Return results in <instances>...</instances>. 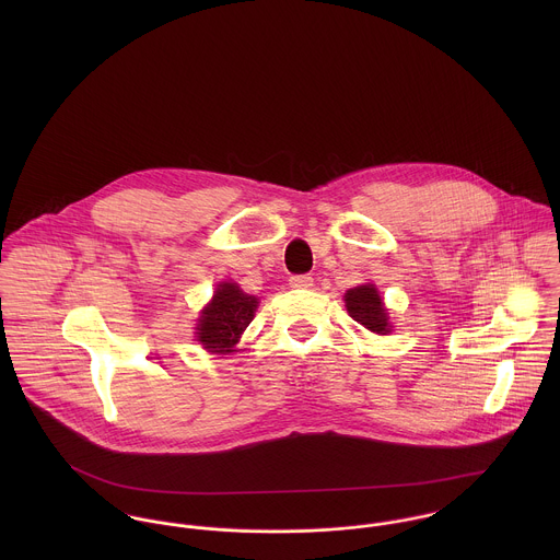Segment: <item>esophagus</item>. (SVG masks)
<instances>
[{"instance_id": "1", "label": "esophagus", "mask_w": 560, "mask_h": 560, "mask_svg": "<svg viewBox=\"0 0 560 560\" xmlns=\"http://www.w3.org/2000/svg\"><path fill=\"white\" fill-rule=\"evenodd\" d=\"M289 284H291L293 289H311V287H313V276H308V273H302V276H291Z\"/></svg>"}]
</instances>
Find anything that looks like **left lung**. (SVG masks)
<instances>
[{
	"label": "left lung",
	"mask_w": 560,
	"mask_h": 560,
	"mask_svg": "<svg viewBox=\"0 0 560 560\" xmlns=\"http://www.w3.org/2000/svg\"><path fill=\"white\" fill-rule=\"evenodd\" d=\"M345 306H347L351 319L362 323L366 329H371L375 334L390 331L388 313H386L384 302L373 284H362V287L349 289L345 293Z\"/></svg>",
	"instance_id": "8db88e82"
}]
</instances>
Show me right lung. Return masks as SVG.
<instances>
[{"instance_id": "obj_1", "label": "right lung", "mask_w": 560, "mask_h": 560, "mask_svg": "<svg viewBox=\"0 0 560 560\" xmlns=\"http://www.w3.org/2000/svg\"><path fill=\"white\" fill-rule=\"evenodd\" d=\"M258 302L243 293L237 284L224 282L218 287L211 304L198 319V340L213 353H229L240 342L243 329L254 319Z\"/></svg>"}]
</instances>
